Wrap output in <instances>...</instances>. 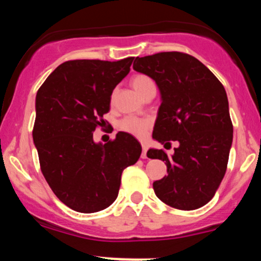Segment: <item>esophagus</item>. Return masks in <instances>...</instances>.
<instances>
[{
  "mask_svg": "<svg viewBox=\"0 0 261 261\" xmlns=\"http://www.w3.org/2000/svg\"><path fill=\"white\" fill-rule=\"evenodd\" d=\"M147 145H146V143H142V154H141V158H143V160L147 158Z\"/></svg>",
  "mask_w": 261,
  "mask_h": 261,
  "instance_id": "esophagus-1",
  "label": "esophagus"
}]
</instances>
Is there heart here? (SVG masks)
<instances>
[{"instance_id": "b5f03b06", "label": "heart", "mask_w": 261, "mask_h": 261, "mask_svg": "<svg viewBox=\"0 0 261 261\" xmlns=\"http://www.w3.org/2000/svg\"><path fill=\"white\" fill-rule=\"evenodd\" d=\"M131 85H133L134 89L136 91L141 97L145 98L149 92L155 89L154 82L151 77L147 74H135L131 79ZM116 91L113 92V98L115 97ZM149 127H151V121L146 118H137V116H126L119 122V128L124 133L131 134L134 136L143 137L148 133Z\"/></svg>"}]
</instances>
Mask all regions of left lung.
Wrapping results in <instances>:
<instances>
[{"instance_id": "left-lung-1", "label": "left lung", "mask_w": 261, "mask_h": 261, "mask_svg": "<svg viewBox=\"0 0 261 261\" xmlns=\"http://www.w3.org/2000/svg\"><path fill=\"white\" fill-rule=\"evenodd\" d=\"M134 70L155 81L162 104L153 139L174 153L149 149L167 173L153 182L155 195L170 207L196 210L212 199L222 181L232 146L233 125L222 83L202 62L179 51L136 58Z\"/></svg>"}]
</instances>
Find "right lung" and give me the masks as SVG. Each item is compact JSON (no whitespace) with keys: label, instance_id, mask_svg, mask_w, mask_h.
<instances>
[{"label":"right lung","instance_id":"right-lung-1","mask_svg":"<svg viewBox=\"0 0 261 261\" xmlns=\"http://www.w3.org/2000/svg\"><path fill=\"white\" fill-rule=\"evenodd\" d=\"M134 58L70 60L50 73L35 99L33 140L45 180L58 199L82 214L107 208L118 197L122 170L139 161L141 145L126 133L95 143L113 89Z\"/></svg>","mask_w":261,"mask_h":261}]
</instances>
